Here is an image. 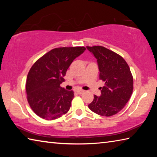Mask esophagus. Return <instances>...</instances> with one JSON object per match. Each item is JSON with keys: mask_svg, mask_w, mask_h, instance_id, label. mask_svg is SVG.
<instances>
[{"mask_svg": "<svg viewBox=\"0 0 157 157\" xmlns=\"http://www.w3.org/2000/svg\"><path fill=\"white\" fill-rule=\"evenodd\" d=\"M84 92V90H80V89H79V90H76V93H77V94H79V95L82 94H83Z\"/></svg>", "mask_w": 157, "mask_h": 157, "instance_id": "obj_1", "label": "esophagus"}]
</instances>
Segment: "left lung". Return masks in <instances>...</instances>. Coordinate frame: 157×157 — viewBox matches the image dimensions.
I'll return each instance as SVG.
<instances>
[{
  "mask_svg": "<svg viewBox=\"0 0 157 157\" xmlns=\"http://www.w3.org/2000/svg\"><path fill=\"white\" fill-rule=\"evenodd\" d=\"M86 49L97 59L100 79L105 82L100 96L94 95L89 108L102 116H111L121 111L133 92V77L123 57L105 47L97 46Z\"/></svg>",
  "mask_w": 157,
  "mask_h": 157,
  "instance_id": "1",
  "label": "left lung"
}]
</instances>
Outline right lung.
Instances as JSON below:
<instances>
[{
  "label": "right lung",
  "instance_id": "obj_1",
  "mask_svg": "<svg viewBox=\"0 0 157 157\" xmlns=\"http://www.w3.org/2000/svg\"><path fill=\"white\" fill-rule=\"evenodd\" d=\"M84 47H63L52 49L32 66L26 80L29 105L37 116L55 120L70 109L74 97L60 84L71 63L82 54Z\"/></svg>",
  "mask_w": 157,
  "mask_h": 157
}]
</instances>
